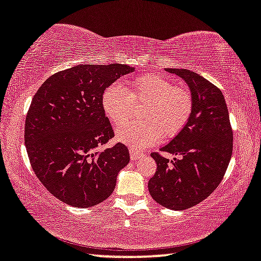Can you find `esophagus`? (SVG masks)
Returning a JSON list of instances; mask_svg holds the SVG:
<instances>
[{"label": "esophagus", "instance_id": "esophagus-1", "mask_svg": "<svg viewBox=\"0 0 261 261\" xmlns=\"http://www.w3.org/2000/svg\"><path fill=\"white\" fill-rule=\"evenodd\" d=\"M130 156H131V160H138L140 156H142V153H139L138 151H136L135 148L130 147Z\"/></svg>", "mask_w": 261, "mask_h": 261}]
</instances>
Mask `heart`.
Wrapping results in <instances>:
<instances>
[{"label":"heart","mask_w":261,"mask_h":261,"mask_svg":"<svg viewBox=\"0 0 261 261\" xmlns=\"http://www.w3.org/2000/svg\"><path fill=\"white\" fill-rule=\"evenodd\" d=\"M135 105H144L139 115L143 121L125 124L116 136L119 142L142 150L154 145L161 135L171 138L180 134L192 117L194 98L189 89L156 73L134 79L127 90L113 84L103 92L102 109L116 126L132 118Z\"/></svg>","instance_id":"heart-1"}]
</instances>
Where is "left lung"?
I'll return each mask as SVG.
<instances>
[{
	"label": "left lung",
	"mask_w": 261,
	"mask_h": 261,
	"mask_svg": "<svg viewBox=\"0 0 261 261\" xmlns=\"http://www.w3.org/2000/svg\"><path fill=\"white\" fill-rule=\"evenodd\" d=\"M182 77L194 98V109L185 129L160 148L179 155L169 161L151 153L156 172L148 181V192L156 203L185 210L205 200L218 187L233 150L229 111L220 88L188 69L167 68Z\"/></svg>",
	"instance_id": "obj_1"
}]
</instances>
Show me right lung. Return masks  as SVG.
Here are the masks:
<instances>
[{
	"label": "right lung",
	"mask_w": 261,
	"mask_h": 261,
	"mask_svg": "<svg viewBox=\"0 0 261 261\" xmlns=\"http://www.w3.org/2000/svg\"><path fill=\"white\" fill-rule=\"evenodd\" d=\"M131 72L124 64L77 65L49 76L32 98L24 129L29 160L44 187L64 203H101L129 164L124 144L98 147L115 137L102 109L103 92Z\"/></svg>",
	"instance_id": "add662e5"
}]
</instances>
